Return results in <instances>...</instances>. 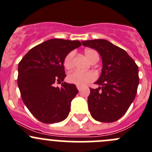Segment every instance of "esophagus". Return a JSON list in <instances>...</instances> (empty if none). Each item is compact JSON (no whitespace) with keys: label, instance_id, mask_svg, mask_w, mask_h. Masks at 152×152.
I'll use <instances>...</instances> for the list:
<instances>
[{"label":"esophagus","instance_id":"esophagus-1","mask_svg":"<svg viewBox=\"0 0 152 152\" xmlns=\"http://www.w3.org/2000/svg\"><path fill=\"white\" fill-rule=\"evenodd\" d=\"M77 89H78L79 92H80V90H81V87H80V86H77Z\"/></svg>","mask_w":152,"mask_h":152}]
</instances>
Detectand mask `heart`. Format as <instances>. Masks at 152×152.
<instances>
[{
    "mask_svg": "<svg viewBox=\"0 0 152 152\" xmlns=\"http://www.w3.org/2000/svg\"><path fill=\"white\" fill-rule=\"evenodd\" d=\"M95 53H97V52L92 49H87L85 50V55L89 61ZM74 55H75V52L71 51L65 57L63 64L66 69H71L72 68V66H73L72 60H73ZM95 78H96V75L93 72H81L79 70H75L72 72L68 75L67 77L68 81L69 83H74L79 86H84L85 85L94 80Z\"/></svg>",
    "mask_w": 152,
    "mask_h": 152,
    "instance_id": "obj_1",
    "label": "heart"
}]
</instances>
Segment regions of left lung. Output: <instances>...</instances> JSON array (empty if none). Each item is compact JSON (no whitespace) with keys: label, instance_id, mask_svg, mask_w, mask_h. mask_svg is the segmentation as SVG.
Listing matches in <instances>:
<instances>
[{"label":"left lung","instance_id":"8db88e82","mask_svg":"<svg viewBox=\"0 0 152 152\" xmlns=\"http://www.w3.org/2000/svg\"><path fill=\"white\" fill-rule=\"evenodd\" d=\"M85 47L99 52L102 70L90 89L88 107L94 119L113 122L123 116L134 100L139 85V69L134 60L121 48L105 39L82 41Z\"/></svg>","mask_w":152,"mask_h":152}]
</instances>
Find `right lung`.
<instances>
[{"label":"right lung","instance_id":"right-lung-1","mask_svg":"<svg viewBox=\"0 0 152 152\" xmlns=\"http://www.w3.org/2000/svg\"><path fill=\"white\" fill-rule=\"evenodd\" d=\"M81 45L77 40L52 39L30 49L18 63V86L24 104L46 124L67 118L71 102L78 92L75 84L63 82L65 57ZM55 82H63L60 88Z\"/></svg>","mask_w":152,"mask_h":152}]
</instances>
